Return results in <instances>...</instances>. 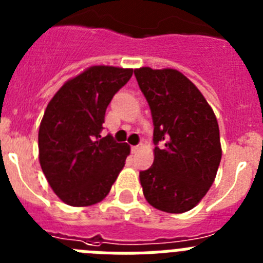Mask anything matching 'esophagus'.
I'll use <instances>...</instances> for the list:
<instances>
[{
  "label": "esophagus",
  "instance_id": "1",
  "mask_svg": "<svg viewBox=\"0 0 263 263\" xmlns=\"http://www.w3.org/2000/svg\"><path fill=\"white\" fill-rule=\"evenodd\" d=\"M132 153H137L139 150V145H136V146H132Z\"/></svg>",
  "mask_w": 263,
  "mask_h": 263
}]
</instances>
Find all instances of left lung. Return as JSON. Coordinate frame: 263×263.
Listing matches in <instances>:
<instances>
[{
	"mask_svg": "<svg viewBox=\"0 0 263 263\" xmlns=\"http://www.w3.org/2000/svg\"><path fill=\"white\" fill-rule=\"evenodd\" d=\"M134 75L154 124V163L139 173L143 195L157 210L187 212L205 196L221 160L216 116L176 69L142 67Z\"/></svg>",
	"mask_w": 263,
	"mask_h": 263,
	"instance_id": "8db88e82",
	"label": "left lung"
}]
</instances>
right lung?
<instances>
[{
	"label": "right lung",
	"mask_w": 263,
	"mask_h": 263,
	"mask_svg": "<svg viewBox=\"0 0 263 263\" xmlns=\"http://www.w3.org/2000/svg\"><path fill=\"white\" fill-rule=\"evenodd\" d=\"M132 75L133 69L90 67L67 81L46 108L39 162L52 191L68 205L103 200L125 166L130 146L101 132L109 103Z\"/></svg>",
	"instance_id": "1"
}]
</instances>
